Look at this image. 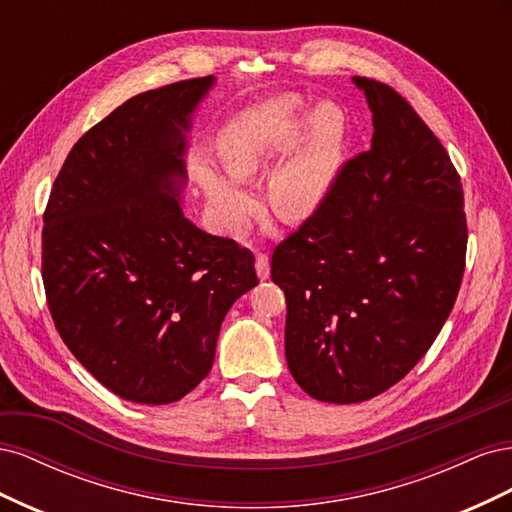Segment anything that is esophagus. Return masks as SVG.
Here are the masks:
<instances>
[{"mask_svg":"<svg viewBox=\"0 0 512 512\" xmlns=\"http://www.w3.org/2000/svg\"><path fill=\"white\" fill-rule=\"evenodd\" d=\"M256 273L260 280H267L271 273V265H269V256L267 254H258L256 256Z\"/></svg>","mask_w":512,"mask_h":512,"instance_id":"34e87169","label":"esophagus"}]
</instances>
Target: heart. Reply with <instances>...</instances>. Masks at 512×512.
I'll return each instance as SVG.
<instances>
[{
    "label": "heart",
    "mask_w": 512,
    "mask_h": 512,
    "mask_svg": "<svg viewBox=\"0 0 512 512\" xmlns=\"http://www.w3.org/2000/svg\"><path fill=\"white\" fill-rule=\"evenodd\" d=\"M307 106L297 96L275 98L237 117L220 136V158L226 173L250 181L303 128ZM346 123L333 104H320L307 121L297 145L267 179V200L282 220H305L327 200L344 160ZM200 183L230 230H241L254 211V198L211 168H198Z\"/></svg>",
    "instance_id": "heart-1"
}]
</instances>
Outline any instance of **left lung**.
<instances>
[{
    "label": "left lung",
    "instance_id": "8db88e82",
    "mask_svg": "<svg viewBox=\"0 0 512 512\" xmlns=\"http://www.w3.org/2000/svg\"><path fill=\"white\" fill-rule=\"evenodd\" d=\"M352 81L374 113L371 147L339 168L327 200L271 258L288 369L327 404L376 397L423 359L468 247L461 177L438 136L393 87Z\"/></svg>",
    "mask_w": 512,
    "mask_h": 512
}]
</instances>
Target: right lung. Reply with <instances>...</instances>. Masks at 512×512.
<instances>
[{
	"mask_svg": "<svg viewBox=\"0 0 512 512\" xmlns=\"http://www.w3.org/2000/svg\"><path fill=\"white\" fill-rule=\"evenodd\" d=\"M213 76L145 91L85 132L44 209L42 282L57 333L134 404H173L213 365L222 320L258 284L254 254L185 218L190 115Z\"/></svg>",
	"mask_w": 512,
	"mask_h": 512,
	"instance_id": "add662e5",
	"label": "right lung"
}]
</instances>
